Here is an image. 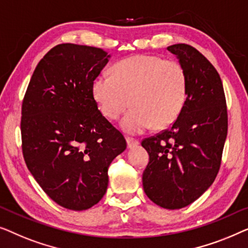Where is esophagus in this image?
I'll return each mask as SVG.
<instances>
[{"mask_svg": "<svg viewBox=\"0 0 248 248\" xmlns=\"http://www.w3.org/2000/svg\"><path fill=\"white\" fill-rule=\"evenodd\" d=\"M125 140H127L128 148H134V147H136V146H137V145H139V141L137 140V139L127 137V138H125Z\"/></svg>", "mask_w": 248, "mask_h": 248, "instance_id": "esophagus-1", "label": "esophagus"}]
</instances>
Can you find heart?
<instances>
[{
    "instance_id": "heart-1",
    "label": "heart",
    "mask_w": 248,
    "mask_h": 248,
    "mask_svg": "<svg viewBox=\"0 0 248 248\" xmlns=\"http://www.w3.org/2000/svg\"><path fill=\"white\" fill-rule=\"evenodd\" d=\"M92 92L100 110L111 120L134 106L121 121L128 134H141L154 125L164 129L182 112L187 94V76L179 62L158 56L136 55L117 62L113 75L94 79Z\"/></svg>"
}]
</instances>
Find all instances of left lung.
Segmentation results:
<instances>
[{
  "mask_svg": "<svg viewBox=\"0 0 248 248\" xmlns=\"http://www.w3.org/2000/svg\"><path fill=\"white\" fill-rule=\"evenodd\" d=\"M167 50L186 72V101L169 129L141 141L149 154L142 186L154 203L174 210L192 203L214 183L228 116L221 78L211 62L190 45H172Z\"/></svg>",
  "mask_w": 248,
  "mask_h": 248,
  "instance_id": "left-lung-1",
  "label": "left lung"
}]
</instances>
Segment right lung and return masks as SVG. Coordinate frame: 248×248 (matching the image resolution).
Returning a JSON list of instances; mask_svg holds the SVG:
<instances>
[{
    "label": "right lung",
    "instance_id": "add662e5",
    "mask_svg": "<svg viewBox=\"0 0 248 248\" xmlns=\"http://www.w3.org/2000/svg\"><path fill=\"white\" fill-rule=\"evenodd\" d=\"M109 58L101 48L57 45L38 62L23 97L24 162L48 197L69 210H86L103 198L108 169L127 147L92 92Z\"/></svg>",
    "mask_w": 248,
    "mask_h": 248
}]
</instances>
